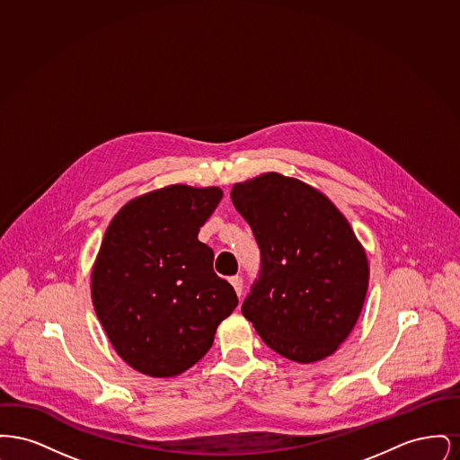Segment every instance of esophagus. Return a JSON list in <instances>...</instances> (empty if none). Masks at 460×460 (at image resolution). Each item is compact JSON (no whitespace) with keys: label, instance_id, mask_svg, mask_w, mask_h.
Segmentation results:
<instances>
[{"label":"esophagus","instance_id":"34e87169","mask_svg":"<svg viewBox=\"0 0 460 460\" xmlns=\"http://www.w3.org/2000/svg\"><path fill=\"white\" fill-rule=\"evenodd\" d=\"M229 281H231V285L234 288V291L238 293V296H241V291H243V278H241V276H233Z\"/></svg>","mask_w":460,"mask_h":460}]
</instances>
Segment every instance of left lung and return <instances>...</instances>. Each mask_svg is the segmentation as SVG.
I'll list each match as a JSON object with an SVG mask.
<instances>
[{"label":"left lung","mask_w":460,"mask_h":460,"mask_svg":"<svg viewBox=\"0 0 460 460\" xmlns=\"http://www.w3.org/2000/svg\"><path fill=\"white\" fill-rule=\"evenodd\" d=\"M231 199L261 248L243 315L286 358H326L349 338L369 286L367 257L349 220L326 195L278 172L234 184Z\"/></svg>","instance_id":"1"}]
</instances>
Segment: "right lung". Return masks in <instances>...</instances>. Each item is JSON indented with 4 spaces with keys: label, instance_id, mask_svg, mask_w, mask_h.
I'll use <instances>...</instances> for the list:
<instances>
[{
    "label": "right lung",
    "instance_id": "add662e5",
    "mask_svg": "<svg viewBox=\"0 0 460 460\" xmlns=\"http://www.w3.org/2000/svg\"><path fill=\"white\" fill-rule=\"evenodd\" d=\"M220 188L174 184L126 203L110 222L91 274L94 312L132 369L171 377L195 366L236 308L234 288L214 272L199 227Z\"/></svg>",
    "mask_w": 460,
    "mask_h": 460
}]
</instances>
